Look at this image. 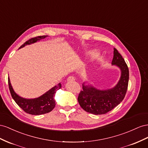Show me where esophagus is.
Segmentation results:
<instances>
[{
	"label": "esophagus",
	"mask_w": 148,
	"mask_h": 148,
	"mask_svg": "<svg viewBox=\"0 0 148 148\" xmlns=\"http://www.w3.org/2000/svg\"><path fill=\"white\" fill-rule=\"evenodd\" d=\"M75 78L74 77V76H69L68 78H67V81H74Z\"/></svg>",
	"instance_id": "obj_1"
}]
</instances>
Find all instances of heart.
<instances>
[{"mask_svg":"<svg viewBox=\"0 0 148 148\" xmlns=\"http://www.w3.org/2000/svg\"><path fill=\"white\" fill-rule=\"evenodd\" d=\"M88 54L92 60H94L100 55V52H99L97 50H92L88 53Z\"/></svg>","mask_w":148,"mask_h":148,"instance_id":"1","label":"heart"}]
</instances>
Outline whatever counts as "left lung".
Instances as JSON below:
<instances>
[{
  "instance_id": "1",
  "label": "left lung",
  "mask_w": 148,
  "mask_h": 148,
  "mask_svg": "<svg viewBox=\"0 0 148 148\" xmlns=\"http://www.w3.org/2000/svg\"><path fill=\"white\" fill-rule=\"evenodd\" d=\"M113 66L119 67L121 75L115 86L108 89L100 90L91 84H82L83 90L79 93L78 102L87 112L94 115H102L111 111L123 100L127 91L129 81V70L123 57L113 48Z\"/></svg>"
}]
</instances>
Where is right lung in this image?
I'll list each match as a JSON object with an SVG mask.
<instances>
[{
	"label": "right lung",
	"instance_id": "right-lung-1",
	"mask_svg": "<svg viewBox=\"0 0 148 148\" xmlns=\"http://www.w3.org/2000/svg\"><path fill=\"white\" fill-rule=\"evenodd\" d=\"M48 36H40L29 39L20 46L19 49L23 48L26 45H29L39 41L42 39H45ZM8 87L12 98L15 100L18 106L24 112L28 114L34 115H40L51 112L56 105L54 100V96L58 90L61 88V84L59 83L57 86H54L44 94L40 96L39 97L35 99H25L19 96L14 91L12 87L10 79L8 77Z\"/></svg>",
	"mask_w": 148,
	"mask_h": 148
}]
</instances>
